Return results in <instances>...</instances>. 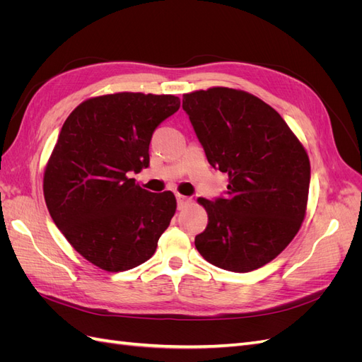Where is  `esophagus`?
Returning <instances> with one entry per match:
<instances>
[{
  "label": "esophagus",
  "mask_w": 362,
  "mask_h": 362,
  "mask_svg": "<svg viewBox=\"0 0 362 362\" xmlns=\"http://www.w3.org/2000/svg\"><path fill=\"white\" fill-rule=\"evenodd\" d=\"M177 202H178V208H180V210H182V208H185L189 204H192V198H189V196L177 194Z\"/></svg>",
  "instance_id": "34e87169"
}]
</instances>
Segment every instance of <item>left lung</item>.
Wrapping results in <instances>:
<instances>
[{"label": "left lung", "mask_w": 362, "mask_h": 362, "mask_svg": "<svg viewBox=\"0 0 362 362\" xmlns=\"http://www.w3.org/2000/svg\"><path fill=\"white\" fill-rule=\"evenodd\" d=\"M182 108L208 163L228 173L194 246L211 264L237 273L267 264L303 222L310 160L281 115L259 98L228 87L182 96Z\"/></svg>", "instance_id": "8db88e82"}]
</instances>
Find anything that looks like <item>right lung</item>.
Masks as SVG:
<instances>
[{
	"mask_svg": "<svg viewBox=\"0 0 362 362\" xmlns=\"http://www.w3.org/2000/svg\"><path fill=\"white\" fill-rule=\"evenodd\" d=\"M180 108L173 95L122 92L90 98L64 120L43 177L54 223L74 249L107 272L148 261L177 210L131 173L149 166L152 133Z\"/></svg>",
	"mask_w": 362,
	"mask_h": 362,
	"instance_id": "obj_1",
	"label": "right lung"
}]
</instances>
